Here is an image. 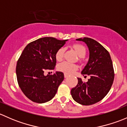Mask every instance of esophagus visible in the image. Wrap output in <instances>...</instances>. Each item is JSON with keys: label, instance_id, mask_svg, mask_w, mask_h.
<instances>
[{"label": "esophagus", "instance_id": "esophagus-1", "mask_svg": "<svg viewBox=\"0 0 127 127\" xmlns=\"http://www.w3.org/2000/svg\"><path fill=\"white\" fill-rule=\"evenodd\" d=\"M69 77V75H68V74H64V77H65V78H66V77Z\"/></svg>", "mask_w": 127, "mask_h": 127}]
</instances>
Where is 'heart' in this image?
Wrapping results in <instances>:
<instances>
[{"label": "heart", "instance_id": "1", "mask_svg": "<svg viewBox=\"0 0 127 127\" xmlns=\"http://www.w3.org/2000/svg\"><path fill=\"white\" fill-rule=\"evenodd\" d=\"M73 48L75 50L76 53L80 58H83L86 55V48L85 47L80 44H74L72 45ZM65 48L64 47H61L56 52L55 55L56 60L57 61H61L64 57ZM81 60V59H80ZM78 68V66L75 64L71 63L67 61H63L58 65L57 69L58 71L63 72L66 74H71L74 71H76Z\"/></svg>", "mask_w": 127, "mask_h": 127}]
</instances>
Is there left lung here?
Wrapping results in <instances>:
<instances>
[{"mask_svg":"<svg viewBox=\"0 0 127 127\" xmlns=\"http://www.w3.org/2000/svg\"><path fill=\"white\" fill-rule=\"evenodd\" d=\"M76 40L85 42L89 49V60L82 74L90 78L87 82L77 78V85L72 88L71 93L77 103L89 106L99 102L108 93L114 79V71L109 53L103 45L91 38Z\"/></svg>","mask_w":127,"mask_h":127,"instance_id":"obj_1","label":"left lung"}]
</instances>
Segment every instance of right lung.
Instances as JSON below:
<instances>
[{
	"label": "right lung",
	"mask_w": 127,
	"mask_h": 127,
	"mask_svg": "<svg viewBox=\"0 0 127 127\" xmlns=\"http://www.w3.org/2000/svg\"><path fill=\"white\" fill-rule=\"evenodd\" d=\"M67 40L43 37L27 45L17 61L18 84L23 93L32 101L43 103L51 100L64 80V74L56 72L45 75V72L56 66V52Z\"/></svg>",
	"instance_id": "right-lung-1"
}]
</instances>
